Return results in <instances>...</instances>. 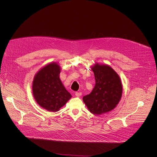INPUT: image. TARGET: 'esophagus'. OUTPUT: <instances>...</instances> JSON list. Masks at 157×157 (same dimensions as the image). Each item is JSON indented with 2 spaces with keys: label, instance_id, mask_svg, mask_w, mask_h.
I'll return each mask as SVG.
<instances>
[{
  "label": "esophagus",
  "instance_id": "34e87169",
  "mask_svg": "<svg viewBox=\"0 0 157 157\" xmlns=\"http://www.w3.org/2000/svg\"><path fill=\"white\" fill-rule=\"evenodd\" d=\"M82 95V93L81 92H76L75 93V96L77 97H79Z\"/></svg>",
  "mask_w": 157,
  "mask_h": 157
}]
</instances>
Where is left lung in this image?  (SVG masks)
Here are the masks:
<instances>
[{"label": "left lung", "mask_w": 157, "mask_h": 157, "mask_svg": "<svg viewBox=\"0 0 157 157\" xmlns=\"http://www.w3.org/2000/svg\"><path fill=\"white\" fill-rule=\"evenodd\" d=\"M96 84L92 92L82 100L91 113L100 115L114 109L120 101L122 85L117 73L108 65L95 64L92 67Z\"/></svg>", "instance_id": "left-lung-1"}]
</instances>
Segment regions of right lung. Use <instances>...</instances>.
<instances>
[{
	"instance_id": "obj_1",
	"label": "right lung",
	"mask_w": 157,
	"mask_h": 157,
	"mask_svg": "<svg viewBox=\"0 0 157 157\" xmlns=\"http://www.w3.org/2000/svg\"><path fill=\"white\" fill-rule=\"evenodd\" d=\"M59 66L52 63L41 68L33 79L34 98L41 107L48 111H58L71 98L59 79Z\"/></svg>"
}]
</instances>
